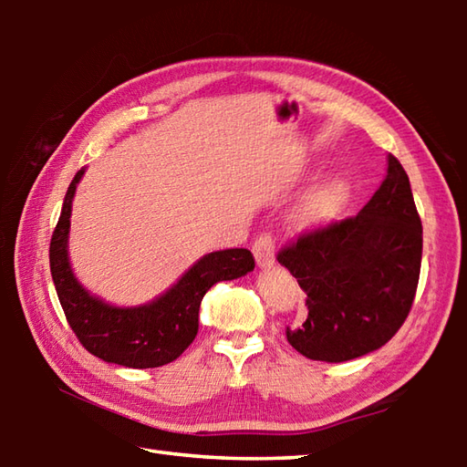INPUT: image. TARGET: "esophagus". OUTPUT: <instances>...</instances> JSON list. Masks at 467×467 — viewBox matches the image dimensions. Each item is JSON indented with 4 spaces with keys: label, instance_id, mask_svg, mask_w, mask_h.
I'll return each mask as SVG.
<instances>
[{
    "label": "esophagus",
    "instance_id": "34e87169",
    "mask_svg": "<svg viewBox=\"0 0 467 467\" xmlns=\"http://www.w3.org/2000/svg\"><path fill=\"white\" fill-rule=\"evenodd\" d=\"M253 255H255L257 265L267 267L274 264V234L259 233L253 241Z\"/></svg>",
    "mask_w": 467,
    "mask_h": 467
}]
</instances>
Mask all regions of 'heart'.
<instances>
[{"label": "heart", "mask_w": 467, "mask_h": 467, "mask_svg": "<svg viewBox=\"0 0 467 467\" xmlns=\"http://www.w3.org/2000/svg\"><path fill=\"white\" fill-rule=\"evenodd\" d=\"M346 187L339 181H329V183L315 189L313 193L305 197L296 210V223L298 224H317L327 220L344 202Z\"/></svg>", "instance_id": "heart-1"}]
</instances>
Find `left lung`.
Masks as SVG:
<instances>
[{"instance_id":"8db88e82","label":"left lung","mask_w":467,"mask_h":467,"mask_svg":"<svg viewBox=\"0 0 467 467\" xmlns=\"http://www.w3.org/2000/svg\"><path fill=\"white\" fill-rule=\"evenodd\" d=\"M278 262L306 295V319L286 327L296 352L346 362L389 342L412 309L422 262V223L398 158L387 154L383 183L358 216L300 233Z\"/></svg>"}]
</instances>
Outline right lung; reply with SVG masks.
<instances>
[{"label":"right lung","instance_id":"right-lung-1","mask_svg":"<svg viewBox=\"0 0 467 467\" xmlns=\"http://www.w3.org/2000/svg\"><path fill=\"white\" fill-rule=\"evenodd\" d=\"M84 171H78L63 200L61 216L49 247L55 290L69 327L80 344L105 362L130 368L169 365L197 336V317L205 292L216 282L241 278L255 267L249 249H226L202 257L167 295L154 303L119 309L90 296L74 278L67 262V233L72 197Z\"/></svg>","mask_w":467,"mask_h":467}]
</instances>
